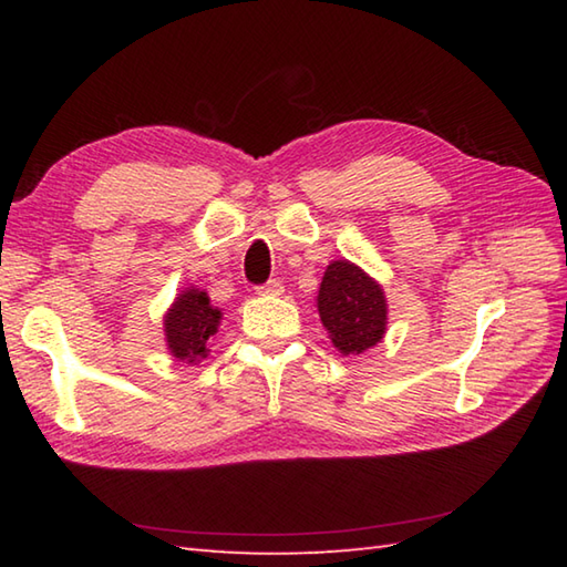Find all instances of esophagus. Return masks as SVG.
Here are the masks:
<instances>
[{
	"label": "esophagus",
	"instance_id": "obj_1",
	"mask_svg": "<svg viewBox=\"0 0 567 567\" xmlns=\"http://www.w3.org/2000/svg\"><path fill=\"white\" fill-rule=\"evenodd\" d=\"M256 292H258V295H262V297H280V295L285 292V287H282V282H280V280H270V282L260 285Z\"/></svg>",
	"mask_w": 567,
	"mask_h": 567
}]
</instances>
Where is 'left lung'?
I'll return each mask as SVG.
<instances>
[{
	"mask_svg": "<svg viewBox=\"0 0 567 567\" xmlns=\"http://www.w3.org/2000/svg\"><path fill=\"white\" fill-rule=\"evenodd\" d=\"M317 309L333 348L360 355L388 333V297L382 285L351 260H331L321 277Z\"/></svg>",
	"mask_w": 567,
	"mask_h": 567,
	"instance_id": "1",
	"label": "left lung"
}]
</instances>
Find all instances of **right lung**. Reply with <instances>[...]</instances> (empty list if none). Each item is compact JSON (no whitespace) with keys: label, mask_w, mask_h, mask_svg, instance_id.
I'll use <instances>...</instances> for the list:
<instances>
[{"label":"right lung","mask_w":567,"mask_h":567,"mask_svg":"<svg viewBox=\"0 0 567 567\" xmlns=\"http://www.w3.org/2000/svg\"><path fill=\"white\" fill-rule=\"evenodd\" d=\"M224 311L212 305L209 295L189 285L179 290L163 315L165 346L179 363L197 365L209 355V341L221 327Z\"/></svg>","instance_id":"add662e5"}]
</instances>
